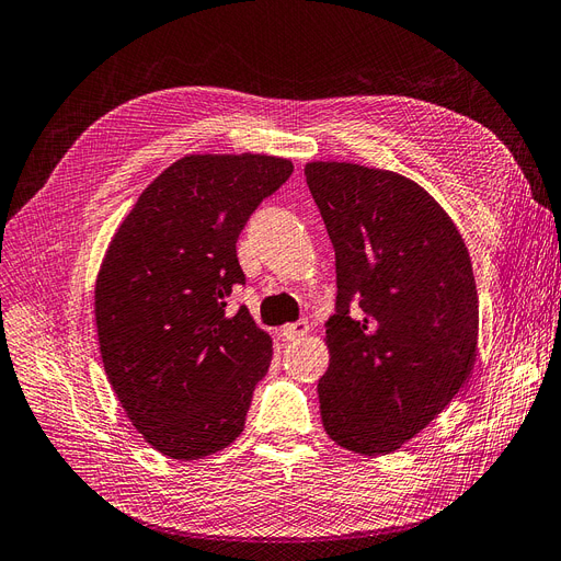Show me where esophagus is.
<instances>
[{
  "instance_id": "esophagus-1",
  "label": "esophagus",
  "mask_w": 561,
  "mask_h": 561,
  "mask_svg": "<svg viewBox=\"0 0 561 561\" xmlns=\"http://www.w3.org/2000/svg\"><path fill=\"white\" fill-rule=\"evenodd\" d=\"M308 331H310V324L306 322V319H300V322H296V324L282 327V339H286V341H302L308 335Z\"/></svg>"
}]
</instances>
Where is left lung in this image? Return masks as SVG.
I'll return each mask as SVG.
<instances>
[{
    "label": "left lung",
    "instance_id": "8db88e82",
    "mask_svg": "<svg viewBox=\"0 0 561 561\" xmlns=\"http://www.w3.org/2000/svg\"><path fill=\"white\" fill-rule=\"evenodd\" d=\"M308 187L335 251L327 435L386 456L437 419L472 374L479 298L466 242L427 192L394 171L310 162ZM357 301L362 316L348 308Z\"/></svg>",
    "mask_w": 561,
    "mask_h": 561
}]
</instances>
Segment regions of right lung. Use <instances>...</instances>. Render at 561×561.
<instances>
[{
  "label": "right lung",
  "mask_w": 561,
  "mask_h": 561,
  "mask_svg": "<svg viewBox=\"0 0 561 561\" xmlns=\"http://www.w3.org/2000/svg\"><path fill=\"white\" fill-rule=\"evenodd\" d=\"M294 164L270 154H187L142 190L95 279L112 390L152 449L197 460L244 430L272 359L270 335L228 296L247 277L237 239Z\"/></svg>",
  "instance_id": "add662e5"
}]
</instances>
